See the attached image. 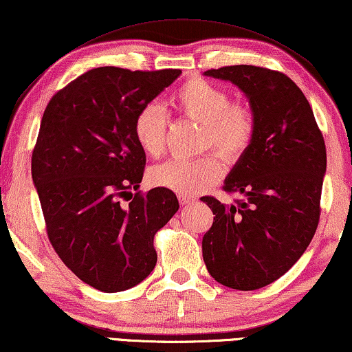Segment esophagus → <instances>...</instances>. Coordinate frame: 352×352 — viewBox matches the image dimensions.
<instances>
[{
	"label": "esophagus",
	"mask_w": 352,
	"mask_h": 352,
	"mask_svg": "<svg viewBox=\"0 0 352 352\" xmlns=\"http://www.w3.org/2000/svg\"><path fill=\"white\" fill-rule=\"evenodd\" d=\"M177 198H179V203L182 204V206H186V204L195 203V198L190 197V195H182V193H179V195H177Z\"/></svg>",
	"instance_id": "obj_1"
}]
</instances>
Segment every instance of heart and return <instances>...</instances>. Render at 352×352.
<instances>
[{
	"instance_id": "obj_1",
	"label": "heart",
	"mask_w": 352,
	"mask_h": 352,
	"mask_svg": "<svg viewBox=\"0 0 352 352\" xmlns=\"http://www.w3.org/2000/svg\"><path fill=\"white\" fill-rule=\"evenodd\" d=\"M173 110L184 120L201 124L199 149H215L228 164L241 160L250 149L256 135V116L242 102H231L226 89L201 77L188 78L171 96ZM168 115L160 105L149 102L137 111L133 137L149 157L165 151ZM223 166L215 154H204L195 160H168L149 171L154 187L193 195L214 186Z\"/></svg>"
}]
</instances>
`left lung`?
<instances>
[{
  "label": "left lung",
  "mask_w": 352,
  "mask_h": 352,
  "mask_svg": "<svg viewBox=\"0 0 352 352\" xmlns=\"http://www.w3.org/2000/svg\"><path fill=\"white\" fill-rule=\"evenodd\" d=\"M204 75L244 91L256 135L223 186L242 198H201L215 215L203 236V259L219 283L253 291L288 272L315 236L326 144L307 97L283 72L239 64Z\"/></svg>",
  "instance_id": "obj_1"
}]
</instances>
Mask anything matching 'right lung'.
<instances>
[{
    "mask_svg": "<svg viewBox=\"0 0 352 352\" xmlns=\"http://www.w3.org/2000/svg\"><path fill=\"white\" fill-rule=\"evenodd\" d=\"M179 74L91 69L59 89L42 116L31 173L48 241L82 282L104 293L132 288L153 272L155 232L179 209L168 188L131 193L146 165L135 115Z\"/></svg>",
    "mask_w": 352,
    "mask_h": 352,
    "instance_id": "right-lung-1",
    "label": "right lung"
}]
</instances>
